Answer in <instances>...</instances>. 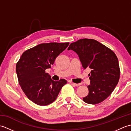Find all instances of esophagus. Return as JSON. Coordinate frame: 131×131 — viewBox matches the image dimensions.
<instances>
[{
  "instance_id": "esophagus-1",
  "label": "esophagus",
  "mask_w": 131,
  "mask_h": 131,
  "mask_svg": "<svg viewBox=\"0 0 131 131\" xmlns=\"http://www.w3.org/2000/svg\"><path fill=\"white\" fill-rule=\"evenodd\" d=\"M71 84H73L75 86H76V87H78V86H79V85H80V84H77V83H74L73 82H71Z\"/></svg>"
}]
</instances>
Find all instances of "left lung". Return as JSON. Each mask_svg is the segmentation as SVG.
Wrapping results in <instances>:
<instances>
[{
  "label": "left lung",
  "mask_w": 131,
  "mask_h": 131,
  "mask_svg": "<svg viewBox=\"0 0 131 131\" xmlns=\"http://www.w3.org/2000/svg\"><path fill=\"white\" fill-rule=\"evenodd\" d=\"M68 50L78 55L84 69H90L89 93L83 100L97 104L107 99L114 90L120 77V69L115 53L104 44L91 39H82L72 43Z\"/></svg>",
  "instance_id": "left-lung-1"
}]
</instances>
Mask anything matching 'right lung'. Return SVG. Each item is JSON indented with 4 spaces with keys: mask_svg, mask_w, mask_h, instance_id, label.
Masks as SVG:
<instances>
[{
    "mask_svg": "<svg viewBox=\"0 0 131 131\" xmlns=\"http://www.w3.org/2000/svg\"><path fill=\"white\" fill-rule=\"evenodd\" d=\"M69 43H42L24 52L16 64L18 83L27 98L40 106L55 101L65 79L53 80L46 73L56 58L68 47Z\"/></svg>",
    "mask_w": 131,
    "mask_h": 131,
    "instance_id": "right-lung-1",
    "label": "right lung"
}]
</instances>
